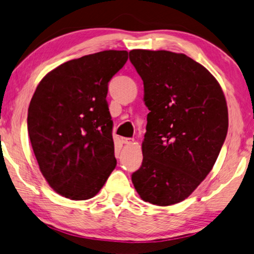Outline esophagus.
I'll use <instances>...</instances> for the list:
<instances>
[{"mask_svg": "<svg viewBox=\"0 0 254 254\" xmlns=\"http://www.w3.org/2000/svg\"><path fill=\"white\" fill-rule=\"evenodd\" d=\"M121 141H122V143H124V144H130V143L133 142V139H132V138H122V139H121Z\"/></svg>", "mask_w": 254, "mask_h": 254, "instance_id": "esophagus-1", "label": "esophagus"}]
</instances>
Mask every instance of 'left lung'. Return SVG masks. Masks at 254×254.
<instances>
[{
	"label": "left lung",
	"mask_w": 254,
	"mask_h": 254,
	"mask_svg": "<svg viewBox=\"0 0 254 254\" xmlns=\"http://www.w3.org/2000/svg\"><path fill=\"white\" fill-rule=\"evenodd\" d=\"M128 56L150 111L132 183L146 202L171 206L187 199L214 167L227 134L226 99L214 75L185 54L132 50Z\"/></svg>",
	"instance_id": "1"
}]
</instances>
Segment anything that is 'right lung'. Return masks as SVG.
<instances>
[{
  "label": "right lung",
  "mask_w": 254,
  "mask_h": 254,
  "mask_svg": "<svg viewBox=\"0 0 254 254\" xmlns=\"http://www.w3.org/2000/svg\"><path fill=\"white\" fill-rule=\"evenodd\" d=\"M127 51H104L52 70L28 108V133L39 170L55 192L71 200L95 196L116 166L108 82Z\"/></svg>",
  "instance_id": "right-lung-1"
}]
</instances>
